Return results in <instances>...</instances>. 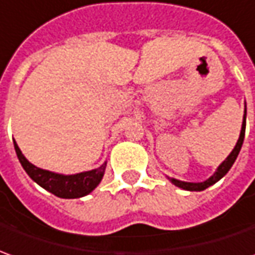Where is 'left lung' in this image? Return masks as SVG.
I'll return each instance as SVG.
<instances>
[{
	"label": "left lung",
	"mask_w": 255,
	"mask_h": 255,
	"mask_svg": "<svg viewBox=\"0 0 255 255\" xmlns=\"http://www.w3.org/2000/svg\"><path fill=\"white\" fill-rule=\"evenodd\" d=\"M244 132H246V110H244L243 126H242V131H240V136H239V141H237L236 146H235V149L230 152L229 156L226 157V160H223V163L218 167V170L215 171L214 176H211L208 180L202 181V183H186V181H180V180H176V178H170L171 183H173L174 186L183 188V190H188V191H202V190H205V188H208L209 186L215 184L216 181H219V180L230 170V167L235 163L237 155H239V152L242 149V145H243Z\"/></svg>",
	"instance_id": "1"
}]
</instances>
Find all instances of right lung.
<instances>
[{"mask_svg": "<svg viewBox=\"0 0 255 255\" xmlns=\"http://www.w3.org/2000/svg\"><path fill=\"white\" fill-rule=\"evenodd\" d=\"M13 146L16 150V155L22 167L34 180L39 186L44 190H47L51 194H54L60 198H79L92 193L98 184L102 181V177L105 174L106 163L100 167L91 171H84L78 174H71V176H64V174H57L53 171L43 170L32 164L19 149L18 143L13 141Z\"/></svg>", "mask_w": 255, "mask_h": 255, "instance_id": "1", "label": "right lung"}]
</instances>
